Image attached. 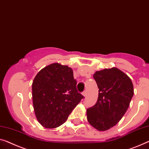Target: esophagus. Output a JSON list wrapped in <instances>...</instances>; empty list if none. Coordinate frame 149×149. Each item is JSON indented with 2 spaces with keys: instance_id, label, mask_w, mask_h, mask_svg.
I'll list each match as a JSON object with an SVG mask.
<instances>
[{
  "instance_id": "34e87169",
  "label": "esophagus",
  "mask_w": 149,
  "mask_h": 149,
  "mask_svg": "<svg viewBox=\"0 0 149 149\" xmlns=\"http://www.w3.org/2000/svg\"><path fill=\"white\" fill-rule=\"evenodd\" d=\"M82 95H83L84 97H86V96H87V91H84V92H82Z\"/></svg>"
}]
</instances>
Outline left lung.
<instances>
[{
    "label": "left lung",
    "mask_w": 149,
    "mask_h": 149,
    "mask_svg": "<svg viewBox=\"0 0 149 149\" xmlns=\"http://www.w3.org/2000/svg\"><path fill=\"white\" fill-rule=\"evenodd\" d=\"M98 90L96 104L87 109L88 123L99 131L116 125L127 110L134 94L131 79L116 68L97 71L94 74Z\"/></svg>",
    "instance_id": "obj_1"
}]
</instances>
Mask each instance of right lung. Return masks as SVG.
<instances>
[{
	"instance_id": "obj_1",
	"label": "right lung",
	"mask_w": 149,
	"mask_h": 149,
	"mask_svg": "<svg viewBox=\"0 0 149 149\" xmlns=\"http://www.w3.org/2000/svg\"><path fill=\"white\" fill-rule=\"evenodd\" d=\"M71 68L54 63L40 70L32 84L33 104L39 123L54 128L67 120L84 96L77 92Z\"/></svg>"
}]
</instances>
